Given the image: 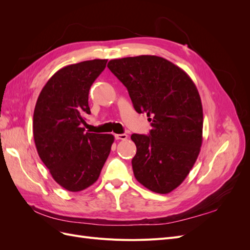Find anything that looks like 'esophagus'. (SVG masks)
Segmentation results:
<instances>
[{"label": "esophagus", "instance_id": "1", "mask_svg": "<svg viewBox=\"0 0 250 250\" xmlns=\"http://www.w3.org/2000/svg\"><path fill=\"white\" fill-rule=\"evenodd\" d=\"M116 140H121V141H126L128 139V135L126 133H121V134H115Z\"/></svg>", "mask_w": 250, "mask_h": 250}]
</instances>
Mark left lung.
Listing matches in <instances>:
<instances>
[{
	"label": "left lung",
	"mask_w": 250,
	"mask_h": 250,
	"mask_svg": "<svg viewBox=\"0 0 250 250\" xmlns=\"http://www.w3.org/2000/svg\"><path fill=\"white\" fill-rule=\"evenodd\" d=\"M107 66L126 86L134 109L146 112L152 126L149 135H131L137 146L134 177L150 191L168 194L186 179L200 152L203 112L198 89L183 69L163 57L112 59Z\"/></svg>",
	"instance_id": "obj_1"
}]
</instances>
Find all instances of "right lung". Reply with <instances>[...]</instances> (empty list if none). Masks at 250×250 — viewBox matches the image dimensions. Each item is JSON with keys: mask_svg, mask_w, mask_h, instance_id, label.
<instances>
[{"mask_svg": "<svg viewBox=\"0 0 250 250\" xmlns=\"http://www.w3.org/2000/svg\"><path fill=\"white\" fill-rule=\"evenodd\" d=\"M107 59L66 65L48 80L36 101L33 137L37 153L56 183L79 192L99 178L115 138L85 132L88 93Z\"/></svg>", "mask_w": 250, "mask_h": 250, "instance_id": "right-lung-1", "label": "right lung"}]
</instances>
